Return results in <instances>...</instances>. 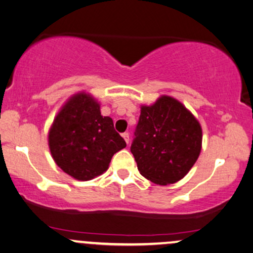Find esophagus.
I'll use <instances>...</instances> for the list:
<instances>
[{
  "mask_svg": "<svg viewBox=\"0 0 253 253\" xmlns=\"http://www.w3.org/2000/svg\"><path fill=\"white\" fill-rule=\"evenodd\" d=\"M123 137H124V140L126 141V143L128 144L129 143V134L128 133H123Z\"/></svg>",
  "mask_w": 253,
  "mask_h": 253,
  "instance_id": "1",
  "label": "esophagus"
}]
</instances>
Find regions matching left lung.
<instances>
[{
	"instance_id": "8db88e82",
	"label": "left lung",
	"mask_w": 253,
	"mask_h": 253,
	"mask_svg": "<svg viewBox=\"0 0 253 253\" xmlns=\"http://www.w3.org/2000/svg\"><path fill=\"white\" fill-rule=\"evenodd\" d=\"M201 144V125L179 100L163 95L153 105H141L130 151L148 180L166 186L183 179L199 157Z\"/></svg>"
}]
</instances>
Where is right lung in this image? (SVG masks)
Listing matches in <instances>:
<instances>
[{
  "mask_svg": "<svg viewBox=\"0 0 253 253\" xmlns=\"http://www.w3.org/2000/svg\"><path fill=\"white\" fill-rule=\"evenodd\" d=\"M48 147L63 172L86 181L105 172L126 142L114 129L113 120L102 116L98 100L81 91L68 98L54 118Z\"/></svg>",
  "mask_w": 253,
  "mask_h": 253,
  "instance_id": "obj_1",
  "label": "right lung"
}]
</instances>
